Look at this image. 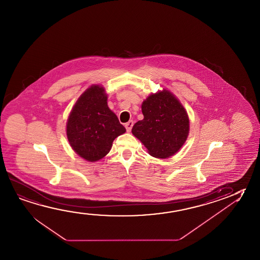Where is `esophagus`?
<instances>
[{
    "mask_svg": "<svg viewBox=\"0 0 260 260\" xmlns=\"http://www.w3.org/2000/svg\"><path fill=\"white\" fill-rule=\"evenodd\" d=\"M132 126H133V121H132V120H129L127 123H125V128H126L128 132L132 131Z\"/></svg>",
    "mask_w": 260,
    "mask_h": 260,
    "instance_id": "34e87169",
    "label": "esophagus"
}]
</instances>
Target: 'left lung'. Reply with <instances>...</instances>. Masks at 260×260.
<instances>
[{
	"label": "left lung",
	"mask_w": 260,
	"mask_h": 260,
	"mask_svg": "<svg viewBox=\"0 0 260 260\" xmlns=\"http://www.w3.org/2000/svg\"><path fill=\"white\" fill-rule=\"evenodd\" d=\"M144 119L132 128V134L156 158H168L179 151L187 140L190 121L187 112L173 92L163 88L143 101Z\"/></svg>",
	"instance_id": "8db88e82"
}]
</instances>
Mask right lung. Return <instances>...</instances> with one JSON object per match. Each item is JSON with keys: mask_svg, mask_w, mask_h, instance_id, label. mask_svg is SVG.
Masks as SVG:
<instances>
[{"mask_svg": "<svg viewBox=\"0 0 260 260\" xmlns=\"http://www.w3.org/2000/svg\"><path fill=\"white\" fill-rule=\"evenodd\" d=\"M107 99L104 86L92 84L81 94L68 116V142L78 156L89 162L106 156L113 140L126 132L109 108Z\"/></svg>", "mask_w": 260, "mask_h": 260, "instance_id": "add662e5", "label": "right lung"}]
</instances>
